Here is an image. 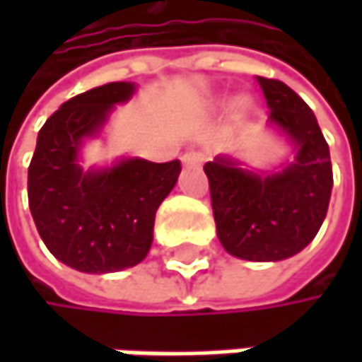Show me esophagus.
Returning a JSON list of instances; mask_svg holds the SVG:
<instances>
[{
	"label": "esophagus",
	"instance_id": "34e87169",
	"mask_svg": "<svg viewBox=\"0 0 362 362\" xmlns=\"http://www.w3.org/2000/svg\"><path fill=\"white\" fill-rule=\"evenodd\" d=\"M182 163L184 165H201L203 163V155L197 153V151H188L182 155Z\"/></svg>",
	"mask_w": 362,
	"mask_h": 362
}]
</instances>
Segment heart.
<instances>
[{
    "instance_id": "obj_1",
    "label": "heart",
    "mask_w": 362,
    "mask_h": 362,
    "mask_svg": "<svg viewBox=\"0 0 362 362\" xmlns=\"http://www.w3.org/2000/svg\"><path fill=\"white\" fill-rule=\"evenodd\" d=\"M214 109L216 110H226L228 109V100L226 98H222V100H218L216 105H214ZM247 110H250V100H245V98H239L237 100V119H245V115H247Z\"/></svg>"
}]
</instances>
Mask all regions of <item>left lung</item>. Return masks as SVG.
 I'll use <instances>...</instances> for the list:
<instances>
[{"label": "left lung", "instance_id": "8db88e82", "mask_svg": "<svg viewBox=\"0 0 362 362\" xmlns=\"http://www.w3.org/2000/svg\"><path fill=\"white\" fill-rule=\"evenodd\" d=\"M266 96L268 129L291 159L253 168L235 155L205 163L216 233L230 255L247 262H281L300 253L327 216L333 172L319 121L283 81L257 79Z\"/></svg>", "mask_w": 362, "mask_h": 362}]
</instances>
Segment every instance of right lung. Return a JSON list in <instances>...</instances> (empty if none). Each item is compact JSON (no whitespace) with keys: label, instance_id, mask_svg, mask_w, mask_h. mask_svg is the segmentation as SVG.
I'll list each match as a JSON object with an SVG mask.
<instances>
[{"label":"right lung","instance_id":"add662e5","mask_svg":"<svg viewBox=\"0 0 362 362\" xmlns=\"http://www.w3.org/2000/svg\"><path fill=\"white\" fill-rule=\"evenodd\" d=\"M136 90L134 81L88 90L60 105L37 134L31 216L49 253L79 272L107 274L140 264L153 245L155 214L182 172L178 159L142 157L83 168V146L105 136L115 107L129 103Z\"/></svg>","mask_w":362,"mask_h":362}]
</instances>
